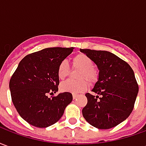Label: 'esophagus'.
I'll use <instances>...</instances> for the list:
<instances>
[{
	"label": "esophagus",
	"mask_w": 146,
	"mask_h": 146,
	"mask_svg": "<svg viewBox=\"0 0 146 146\" xmlns=\"http://www.w3.org/2000/svg\"><path fill=\"white\" fill-rule=\"evenodd\" d=\"M77 96H78V95H76V94H73V99H76Z\"/></svg>",
	"instance_id": "esophagus-1"
}]
</instances>
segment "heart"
I'll return each instance as SVG.
<instances>
[{
  "label": "heart",
  "mask_w": 146,
  "mask_h": 146,
  "mask_svg": "<svg viewBox=\"0 0 146 146\" xmlns=\"http://www.w3.org/2000/svg\"><path fill=\"white\" fill-rule=\"evenodd\" d=\"M72 63L74 68L80 69L77 75V79H82L79 80H67L61 84L60 89L62 92H69L73 94L81 93L86 91L90 84H94L98 80V73L95 69L94 62L87 54L80 53L74 55L72 58ZM70 73V66L66 60L61 62L58 66L57 74L60 80H64L68 76ZM84 80H83L82 79ZM87 80V82L85 80Z\"/></svg>",
  "instance_id": "obj_1"
}]
</instances>
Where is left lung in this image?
I'll use <instances>...</instances> for the list:
<instances>
[{"label": "left lung", "instance_id": "1", "mask_svg": "<svg viewBox=\"0 0 146 146\" xmlns=\"http://www.w3.org/2000/svg\"><path fill=\"white\" fill-rule=\"evenodd\" d=\"M92 58L99 70L92 92L87 93L88 103L82 110L88 122L98 129H110L125 120L134 109L138 93L131 67L116 54L106 51L80 49Z\"/></svg>", "mask_w": 146, "mask_h": 146}]
</instances>
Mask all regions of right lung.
<instances>
[{
    "instance_id": "right-lung-1",
    "label": "right lung",
    "mask_w": 146,
    "mask_h": 146,
    "mask_svg": "<svg viewBox=\"0 0 146 146\" xmlns=\"http://www.w3.org/2000/svg\"><path fill=\"white\" fill-rule=\"evenodd\" d=\"M74 48H48L27 54L20 61L9 82L12 102L20 116L36 127H47L58 121L73 95L56 93L58 66Z\"/></svg>"
}]
</instances>
